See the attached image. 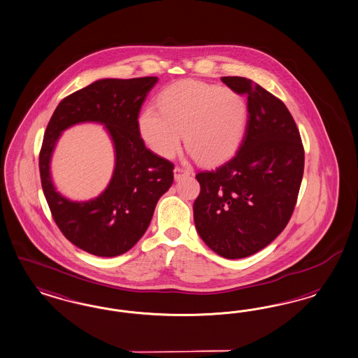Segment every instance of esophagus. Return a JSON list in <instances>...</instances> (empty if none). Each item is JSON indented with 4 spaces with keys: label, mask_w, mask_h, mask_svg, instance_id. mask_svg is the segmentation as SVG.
Wrapping results in <instances>:
<instances>
[{
    "label": "esophagus",
    "mask_w": 358,
    "mask_h": 358,
    "mask_svg": "<svg viewBox=\"0 0 358 358\" xmlns=\"http://www.w3.org/2000/svg\"><path fill=\"white\" fill-rule=\"evenodd\" d=\"M173 172H174V178H176V180H180L182 176H189V174L192 173V171L187 169V168H182V166H176Z\"/></svg>",
    "instance_id": "1"
}]
</instances>
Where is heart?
<instances>
[{
  "mask_svg": "<svg viewBox=\"0 0 358 358\" xmlns=\"http://www.w3.org/2000/svg\"><path fill=\"white\" fill-rule=\"evenodd\" d=\"M157 106L143 108L137 129L143 143L165 159L178 150L185 132L194 157L217 165L234 156L246 135V100L231 88L181 80L161 92Z\"/></svg>",
  "mask_w": 358,
  "mask_h": 358,
  "instance_id": "1",
  "label": "heart"
}]
</instances>
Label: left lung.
<instances>
[{
	"instance_id": "8db88e82",
	"label": "left lung",
	"mask_w": 358,
	"mask_h": 358,
	"mask_svg": "<svg viewBox=\"0 0 358 358\" xmlns=\"http://www.w3.org/2000/svg\"><path fill=\"white\" fill-rule=\"evenodd\" d=\"M222 82L245 94L246 135L234 157L199 172L194 205L198 234L227 259L268 246L289 221L304 172V148L292 115L280 99L242 76Z\"/></svg>"
}]
</instances>
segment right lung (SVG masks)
<instances>
[{
  "label": "right lung",
  "mask_w": 358,
  "mask_h": 358,
  "mask_svg": "<svg viewBox=\"0 0 358 358\" xmlns=\"http://www.w3.org/2000/svg\"><path fill=\"white\" fill-rule=\"evenodd\" d=\"M157 76L99 79L63 99L50 119L39 153L41 182L51 214L63 235L96 257H117L131 250L148 229L157 201L173 184V165L147 149L137 117ZM82 122L105 125L115 150L108 187L88 201H73L53 186L49 162L67 127Z\"/></svg>",
  "instance_id": "right-lung-1"
}]
</instances>
